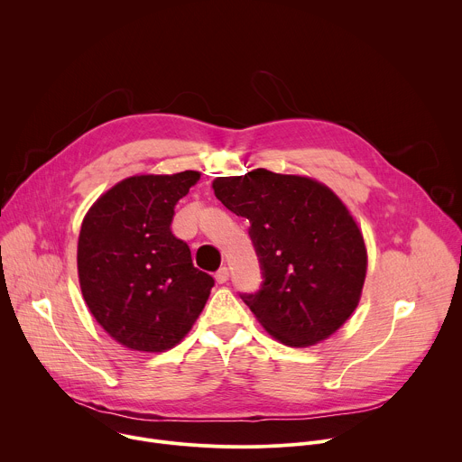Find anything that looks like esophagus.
Here are the masks:
<instances>
[{
  "label": "esophagus",
  "mask_w": 462,
  "mask_h": 462,
  "mask_svg": "<svg viewBox=\"0 0 462 462\" xmlns=\"http://www.w3.org/2000/svg\"><path fill=\"white\" fill-rule=\"evenodd\" d=\"M228 278H230V273H228V269L226 267H223V269H219L217 273H216V282L217 283H226L228 282Z\"/></svg>",
  "instance_id": "esophagus-1"
}]
</instances>
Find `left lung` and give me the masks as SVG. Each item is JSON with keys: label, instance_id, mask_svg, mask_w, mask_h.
<instances>
[{"label": "left lung", "instance_id": "8db88e82", "mask_svg": "<svg viewBox=\"0 0 462 462\" xmlns=\"http://www.w3.org/2000/svg\"><path fill=\"white\" fill-rule=\"evenodd\" d=\"M212 188L250 221L265 282L241 298L263 328L289 347L333 337L358 307L367 273L364 234L346 203L312 177L265 168L217 177Z\"/></svg>", "mask_w": 462, "mask_h": 462}]
</instances>
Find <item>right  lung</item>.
<instances>
[{
    "instance_id": "add662e5",
    "label": "right lung",
    "mask_w": 462,
    "mask_h": 462,
    "mask_svg": "<svg viewBox=\"0 0 462 462\" xmlns=\"http://www.w3.org/2000/svg\"><path fill=\"white\" fill-rule=\"evenodd\" d=\"M199 179L193 170L125 177L84 216L77 250L82 296L125 349L175 347L205 309L214 278L193 267L188 245L170 230L173 207Z\"/></svg>"
}]
</instances>
